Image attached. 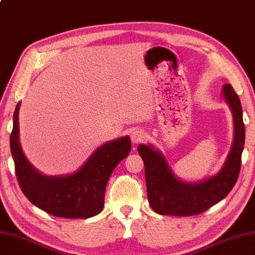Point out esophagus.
<instances>
[{"mask_svg":"<svg viewBox=\"0 0 255 255\" xmlns=\"http://www.w3.org/2000/svg\"><path fill=\"white\" fill-rule=\"evenodd\" d=\"M145 136L146 135H145L144 131H141V129H136V131H134L131 135L133 144H139L140 141L145 139Z\"/></svg>","mask_w":255,"mask_h":255,"instance_id":"34e87169","label":"esophagus"}]
</instances>
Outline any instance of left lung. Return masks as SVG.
<instances>
[{
    "mask_svg": "<svg viewBox=\"0 0 255 255\" xmlns=\"http://www.w3.org/2000/svg\"><path fill=\"white\" fill-rule=\"evenodd\" d=\"M223 94L233 111L235 139L226 163L219 174L197 184L183 183L172 174L159 151L147 145L138 146L137 151L145 164L148 201L154 212L176 216L200 214L224 199L237 182L245 146L242 107L239 96L231 84L224 85Z\"/></svg>",
    "mask_w": 255,
    "mask_h": 255,
    "instance_id": "1",
    "label": "left lung"
}]
</instances>
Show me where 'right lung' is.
<instances>
[{
    "label": "right lung",
    "mask_w": 255,
    "mask_h": 255,
    "mask_svg": "<svg viewBox=\"0 0 255 255\" xmlns=\"http://www.w3.org/2000/svg\"><path fill=\"white\" fill-rule=\"evenodd\" d=\"M17 104L10 151L15 173L23 195L35 207L46 213L65 219H89L102 212L105 191L111 173L131 151L129 137L118 138L99 147L81 169L69 176L49 177L42 175L24 157L19 144Z\"/></svg>",
    "instance_id": "add662e5"
}]
</instances>
